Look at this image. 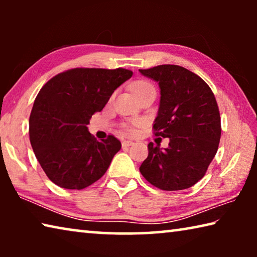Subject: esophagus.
<instances>
[{
    "label": "esophagus",
    "instance_id": "1",
    "mask_svg": "<svg viewBox=\"0 0 257 257\" xmlns=\"http://www.w3.org/2000/svg\"><path fill=\"white\" fill-rule=\"evenodd\" d=\"M133 144H134V142H132V141H123V142H122V147L132 146Z\"/></svg>",
    "mask_w": 257,
    "mask_h": 257
}]
</instances>
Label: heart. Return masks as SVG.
<instances>
[{
    "instance_id": "b5f03b06",
    "label": "heart",
    "mask_w": 257,
    "mask_h": 257,
    "mask_svg": "<svg viewBox=\"0 0 257 257\" xmlns=\"http://www.w3.org/2000/svg\"><path fill=\"white\" fill-rule=\"evenodd\" d=\"M132 89H133L134 94L136 95L137 97H139V96H141V95H143V94L149 93V92H155L154 86L152 85L150 81H146V80H139V81H136V82H135V84H133ZM134 124L136 125V124H138V122H135ZM123 128H124L125 130H127L128 133H130V134L134 133V127H133V125L124 124Z\"/></svg>"
}]
</instances>
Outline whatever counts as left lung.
Returning <instances> with one entry per match:
<instances>
[{
  "instance_id": "1",
  "label": "left lung",
  "mask_w": 257,
  "mask_h": 257,
  "mask_svg": "<svg viewBox=\"0 0 257 257\" xmlns=\"http://www.w3.org/2000/svg\"><path fill=\"white\" fill-rule=\"evenodd\" d=\"M159 82L160 107L153 129L155 136L169 138V147L149 144V156L139 171L163 190H182L205 175L216 154L221 119L214 94L196 73L175 64L141 69Z\"/></svg>"
}]
</instances>
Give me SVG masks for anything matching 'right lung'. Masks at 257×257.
Here are the masks:
<instances>
[{
    "label": "right lung",
    "mask_w": 257,
    "mask_h": 257,
    "mask_svg": "<svg viewBox=\"0 0 257 257\" xmlns=\"http://www.w3.org/2000/svg\"><path fill=\"white\" fill-rule=\"evenodd\" d=\"M132 76L133 71L122 68H76L42 87L30 113L29 138L52 182L66 189H84L106 172L121 143L112 135L98 142L87 124Z\"/></svg>",
    "instance_id": "right-lung-1"
}]
</instances>
